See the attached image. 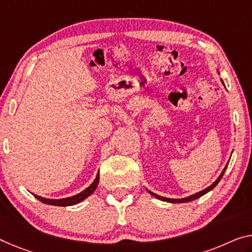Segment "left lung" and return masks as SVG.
<instances>
[{
	"label": "left lung",
	"mask_w": 252,
	"mask_h": 252,
	"mask_svg": "<svg viewBox=\"0 0 252 252\" xmlns=\"http://www.w3.org/2000/svg\"><path fill=\"white\" fill-rule=\"evenodd\" d=\"M222 82H223V81H222ZM227 164H229V163H227ZM227 164L225 165V168H224V170L222 171V173H220V177L218 178V179H216V181H214V183H213V184L210 186V187H207L206 189H204V190H202V191H199V192L195 193V195H191V196H189V197H186V198H181V199L165 198V197L158 196V195H157V193H154V192L150 191V190H148V191H149L152 196L157 197L158 199L163 200V202H168V203H187V202H191V200H195V199H197V198H199V197H202V196H203V195H205V193H206V192H208L210 190H212V189L214 188L215 186L220 183V180L222 179V177H223V175H224V172H225V170H226V168H227Z\"/></svg>",
	"instance_id": "1"
}]
</instances>
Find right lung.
Returning <instances> with one entry per match:
<instances>
[{
	"label": "right lung",
	"mask_w": 252,
	"mask_h": 252,
	"mask_svg": "<svg viewBox=\"0 0 252 252\" xmlns=\"http://www.w3.org/2000/svg\"><path fill=\"white\" fill-rule=\"evenodd\" d=\"M98 184H99V173L96 175L94 183L89 186L87 189H84L82 192L77 193V195H75V196L67 197V198H62V199H48V198H44V197L37 196V195H34V197H36L38 200H40L41 203L54 205V206H72V205H75L77 203L82 202L83 199H86L87 197L90 196L91 193L95 190Z\"/></svg>",
	"instance_id": "1"
}]
</instances>
